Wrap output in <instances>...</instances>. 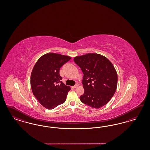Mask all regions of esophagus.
Here are the masks:
<instances>
[{"label":"esophagus","instance_id":"esophagus-1","mask_svg":"<svg viewBox=\"0 0 150 150\" xmlns=\"http://www.w3.org/2000/svg\"><path fill=\"white\" fill-rule=\"evenodd\" d=\"M78 86H79V83H76L74 86H73V88H76L77 87H78Z\"/></svg>","mask_w":150,"mask_h":150}]
</instances>
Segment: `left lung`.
<instances>
[{"label": "left lung", "mask_w": 150, "mask_h": 150, "mask_svg": "<svg viewBox=\"0 0 150 150\" xmlns=\"http://www.w3.org/2000/svg\"><path fill=\"white\" fill-rule=\"evenodd\" d=\"M74 61L83 74L84 93L82 102L92 108H100L106 105L115 93L117 73L113 64L104 56L89 53L76 57Z\"/></svg>", "instance_id": "1"}]
</instances>
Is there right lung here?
Instances as JSON below:
<instances>
[{
  "label": "right lung",
  "mask_w": 150,
  "mask_h": 150,
  "mask_svg": "<svg viewBox=\"0 0 150 150\" xmlns=\"http://www.w3.org/2000/svg\"><path fill=\"white\" fill-rule=\"evenodd\" d=\"M71 57L50 53L35 64L31 75V86L35 97L47 109H54L64 103L70 87L62 81L60 68Z\"/></svg>",
  "instance_id": "add662e5"
}]
</instances>
